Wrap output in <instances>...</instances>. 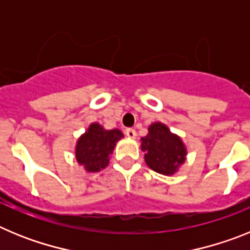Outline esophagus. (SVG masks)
Segmentation results:
<instances>
[{"label": "esophagus", "mask_w": 250, "mask_h": 250, "mask_svg": "<svg viewBox=\"0 0 250 250\" xmlns=\"http://www.w3.org/2000/svg\"><path fill=\"white\" fill-rule=\"evenodd\" d=\"M125 134H126L127 138H130V139L136 138V131L134 129H126L125 130Z\"/></svg>", "instance_id": "34e87169"}]
</instances>
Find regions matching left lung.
I'll return each mask as SVG.
<instances>
[{
    "label": "left lung",
    "instance_id": "obj_1",
    "mask_svg": "<svg viewBox=\"0 0 250 250\" xmlns=\"http://www.w3.org/2000/svg\"><path fill=\"white\" fill-rule=\"evenodd\" d=\"M147 135L141 138V150L147 167L163 175H173L185 163L187 147L182 138L163 123H152Z\"/></svg>",
    "mask_w": 250,
    "mask_h": 250
}]
</instances>
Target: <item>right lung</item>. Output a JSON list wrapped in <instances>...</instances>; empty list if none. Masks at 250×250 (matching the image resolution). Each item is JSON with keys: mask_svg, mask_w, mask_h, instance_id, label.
<instances>
[{"mask_svg": "<svg viewBox=\"0 0 250 250\" xmlns=\"http://www.w3.org/2000/svg\"><path fill=\"white\" fill-rule=\"evenodd\" d=\"M124 134L119 129L106 130L99 123H92L79 138L75 149L77 163L87 173H98L109 165L110 155Z\"/></svg>", "mask_w": 250, "mask_h": 250, "instance_id": "1", "label": "right lung"}]
</instances>
